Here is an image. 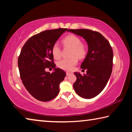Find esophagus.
<instances>
[{
	"label": "esophagus",
	"instance_id": "esophagus-1",
	"mask_svg": "<svg viewBox=\"0 0 132 132\" xmlns=\"http://www.w3.org/2000/svg\"><path fill=\"white\" fill-rule=\"evenodd\" d=\"M71 74V73H70V72H66V76H70Z\"/></svg>",
	"mask_w": 132,
	"mask_h": 132
}]
</instances>
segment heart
<instances>
[{
    "label": "heart",
    "instance_id": "obj_1",
    "mask_svg": "<svg viewBox=\"0 0 132 132\" xmlns=\"http://www.w3.org/2000/svg\"><path fill=\"white\" fill-rule=\"evenodd\" d=\"M62 42L66 46L71 48V57L68 59H63L58 62L57 66L60 69L66 71H71L78 63V58L82 59L87 54V48L82 44L79 37L75 35L70 34L64 37ZM52 54L56 59H59L61 56V51L57 43L53 44L52 48Z\"/></svg>",
    "mask_w": 132,
    "mask_h": 132
}]
</instances>
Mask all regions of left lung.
I'll use <instances>...</instances> for the list:
<instances>
[{"instance_id": "obj_1", "label": "left lung", "mask_w": 132, "mask_h": 132, "mask_svg": "<svg viewBox=\"0 0 132 132\" xmlns=\"http://www.w3.org/2000/svg\"><path fill=\"white\" fill-rule=\"evenodd\" d=\"M68 31L82 37L87 42L88 53L81 64L82 69L87 70V74L74 73L77 80L73 84V88L81 97L90 99L104 90L111 76L112 48L108 40L97 31L88 29H70Z\"/></svg>"}]
</instances>
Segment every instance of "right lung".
Segmentation results:
<instances>
[{"mask_svg": "<svg viewBox=\"0 0 132 132\" xmlns=\"http://www.w3.org/2000/svg\"><path fill=\"white\" fill-rule=\"evenodd\" d=\"M68 28L45 30L30 37L22 48L18 58L20 75L27 90L39 101L53 100L59 93V84L66 76L64 71L55 68L52 48ZM54 71L46 72V68Z\"/></svg>", "mask_w": 132, "mask_h": 132, "instance_id": "1", "label": "right lung"}]
</instances>
